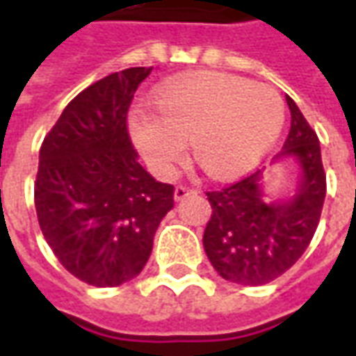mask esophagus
<instances>
[{
	"mask_svg": "<svg viewBox=\"0 0 356 356\" xmlns=\"http://www.w3.org/2000/svg\"><path fill=\"white\" fill-rule=\"evenodd\" d=\"M191 194H194L193 188H188V186L179 185L177 188H175V200H177V202L185 200L186 196H191Z\"/></svg>",
	"mask_w": 356,
	"mask_h": 356,
	"instance_id": "esophagus-1",
	"label": "esophagus"
}]
</instances>
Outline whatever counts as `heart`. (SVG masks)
Here are the masks:
<instances>
[{"label": "heart", "mask_w": 356, "mask_h": 356, "mask_svg": "<svg viewBox=\"0 0 356 356\" xmlns=\"http://www.w3.org/2000/svg\"><path fill=\"white\" fill-rule=\"evenodd\" d=\"M154 108L156 114L135 110L129 127L140 154L162 177L185 160L186 140L209 177L240 175L270 150L286 120L275 88L221 72L165 81L156 91Z\"/></svg>", "instance_id": "1"}]
</instances>
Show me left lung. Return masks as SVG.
<instances>
[{"label":"left lung","mask_w":356,"mask_h":356,"mask_svg":"<svg viewBox=\"0 0 356 356\" xmlns=\"http://www.w3.org/2000/svg\"><path fill=\"white\" fill-rule=\"evenodd\" d=\"M291 125L273 163L293 160L296 193L267 200L263 171L208 194L211 204L204 250L219 276L242 286H261L284 275L313 240L326 196L321 145L298 104L286 95Z\"/></svg>","instance_id":"8db88e82"}]
</instances>
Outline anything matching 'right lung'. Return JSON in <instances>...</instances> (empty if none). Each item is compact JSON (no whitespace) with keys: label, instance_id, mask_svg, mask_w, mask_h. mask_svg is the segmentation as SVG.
<instances>
[{"label":"right lung","instance_id":"add662e5","mask_svg":"<svg viewBox=\"0 0 356 356\" xmlns=\"http://www.w3.org/2000/svg\"><path fill=\"white\" fill-rule=\"evenodd\" d=\"M150 72L137 66L95 81L68 102L40 148V229L63 267L99 288L139 275L173 208V186L140 165L127 133L133 93Z\"/></svg>","mask_w":356,"mask_h":356}]
</instances>
